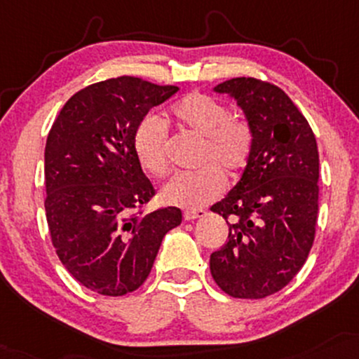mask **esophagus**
<instances>
[{
    "label": "esophagus",
    "instance_id": "esophagus-1",
    "mask_svg": "<svg viewBox=\"0 0 359 359\" xmlns=\"http://www.w3.org/2000/svg\"><path fill=\"white\" fill-rule=\"evenodd\" d=\"M204 215H205L204 210H185L184 219L185 221H196V219L204 217Z\"/></svg>",
    "mask_w": 359,
    "mask_h": 359
}]
</instances>
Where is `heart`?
<instances>
[{"instance_id":"1","label":"heart","mask_w":359,"mask_h":359,"mask_svg":"<svg viewBox=\"0 0 359 359\" xmlns=\"http://www.w3.org/2000/svg\"><path fill=\"white\" fill-rule=\"evenodd\" d=\"M179 128L204 138L201 168L177 174L161 187L168 205L198 209L221 196L224 176L236 180L248 168L254 150V128L249 120L231 115V110L210 95L194 92L172 107ZM133 152L142 168L155 177L168 170V133L158 116L145 115L133 132Z\"/></svg>"}]
</instances>
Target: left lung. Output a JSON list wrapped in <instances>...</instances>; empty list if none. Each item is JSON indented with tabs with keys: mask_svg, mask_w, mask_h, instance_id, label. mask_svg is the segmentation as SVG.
<instances>
[{
	"mask_svg": "<svg viewBox=\"0 0 359 359\" xmlns=\"http://www.w3.org/2000/svg\"><path fill=\"white\" fill-rule=\"evenodd\" d=\"M236 98L254 128L241 182L212 205L227 221V243L210 256L224 292L262 299L304 266L318 222L319 154L308 120L279 86L241 76L215 86Z\"/></svg>",
	"mask_w": 359,
	"mask_h": 359,
	"instance_id": "8db88e82",
	"label": "left lung"
}]
</instances>
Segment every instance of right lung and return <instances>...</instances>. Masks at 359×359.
I'll list each match as a JSON object with an SVG mask.
<instances>
[{
    "label": "right lung",
    "instance_id": "add662e5",
    "mask_svg": "<svg viewBox=\"0 0 359 359\" xmlns=\"http://www.w3.org/2000/svg\"><path fill=\"white\" fill-rule=\"evenodd\" d=\"M179 86L116 76L63 105L45 147V210L62 264L81 286L125 296L145 283L177 207L145 212L155 196L133 152V132Z\"/></svg>",
    "mask_w": 359,
    "mask_h": 359
}]
</instances>
